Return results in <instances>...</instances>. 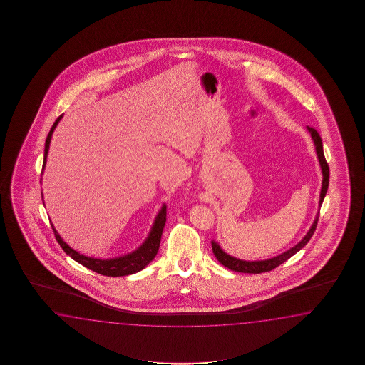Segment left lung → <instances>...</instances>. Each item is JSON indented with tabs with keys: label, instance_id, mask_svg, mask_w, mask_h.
<instances>
[{
	"label": "left lung",
	"instance_id": "left-lung-1",
	"mask_svg": "<svg viewBox=\"0 0 365 365\" xmlns=\"http://www.w3.org/2000/svg\"><path fill=\"white\" fill-rule=\"evenodd\" d=\"M308 132L310 133V137L313 140L314 143V148H316V153H317L318 162H319V167H321V172H322V186H321V193H319V202H318V212L316 217H314V222L313 225H310L309 231L307 232V235L304 236L302 241H299L296 244L295 247H292L291 249L286 250L284 253H282L279 256L272 257L269 259H261V261H244L240 258H236V257L230 256L228 253H225L223 249L220 248V245L217 244V241H211V245H212V252L217 257V261L220 264L225 266L227 269L233 270V272H249V274H259V272H270L272 269L278 267L279 264L286 262L288 258L296 255L300 249H303L307 242L310 240V237L313 236V233L316 231V227H317L318 217H319V207L324 202L325 198L326 192H327V187H329V176H330V172H329V165L326 163L325 155H324V148H322V140L319 137L317 130L312 126H307Z\"/></svg>",
	"mask_w": 365,
	"mask_h": 365
}]
</instances>
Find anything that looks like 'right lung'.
I'll list each match as a JSON object with an SVG mask.
<instances>
[{"label":"right lung","instance_id":"1","mask_svg":"<svg viewBox=\"0 0 365 365\" xmlns=\"http://www.w3.org/2000/svg\"><path fill=\"white\" fill-rule=\"evenodd\" d=\"M61 116L58 117L55 121V124L52 125L51 130L48 133L47 140H46V148H44V162H43V171L46 168L47 163L48 151H49V143L52 140V134L55 132L56 126L60 123ZM43 173V172H41ZM165 219H167V207L165 205L162 206V209L159 210L158 215H156L154 225L151 227L146 240L140 244L138 248L133 250L132 253H128L125 256L116 257V258H107V259H101V258H93V257L83 256L77 250L69 247L65 241L62 240L60 233L57 232L53 225V232H55L56 240L58 241V244L61 245L63 252L71 257L74 261H77L78 264H83L87 269L93 270V272L101 274V275H107V277H125V275H132L134 272H138L145 269L154 258L156 253L159 250L160 245V239H162V232H163L164 225H165Z\"/></svg>","mask_w":365,"mask_h":365}]
</instances>
